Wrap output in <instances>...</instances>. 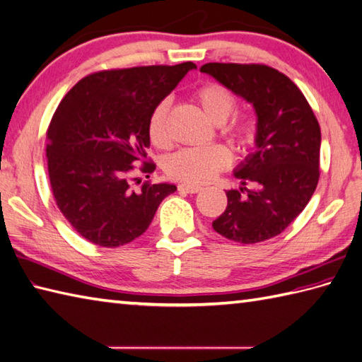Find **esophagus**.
<instances>
[{"label":"esophagus","mask_w":362,"mask_h":362,"mask_svg":"<svg viewBox=\"0 0 362 362\" xmlns=\"http://www.w3.org/2000/svg\"><path fill=\"white\" fill-rule=\"evenodd\" d=\"M179 191L180 192H188V194H196V192L202 191L200 187H197V185H179Z\"/></svg>","instance_id":"1"}]
</instances>
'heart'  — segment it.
Returning <instances> with one entry per match:
<instances>
[{
	"instance_id": "heart-1",
	"label": "heart",
	"mask_w": 362,
	"mask_h": 362,
	"mask_svg": "<svg viewBox=\"0 0 362 362\" xmlns=\"http://www.w3.org/2000/svg\"><path fill=\"white\" fill-rule=\"evenodd\" d=\"M196 97L205 115L214 124H223L236 107V98L233 97L231 92L216 83H208L202 86ZM168 112H170V100H162L149 115L148 134L156 146H166L170 143ZM228 134L239 146L248 148L256 141L257 128L253 122L240 120L230 126ZM231 162V151L226 146L214 145L179 149L177 153L166 157L163 168L165 173L175 180L189 185H202L211 182L217 174L226 170Z\"/></svg>"
}]
</instances>
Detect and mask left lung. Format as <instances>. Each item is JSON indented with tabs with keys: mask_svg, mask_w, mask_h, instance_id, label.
I'll list each match as a JSON object with an SVG mask.
<instances>
[{
	"mask_svg": "<svg viewBox=\"0 0 362 362\" xmlns=\"http://www.w3.org/2000/svg\"><path fill=\"white\" fill-rule=\"evenodd\" d=\"M200 72L245 98L257 115L256 151L234 171L242 187L226 191L228 205L213 228L245 245L272 239L316 189L321 128L313 109L295 83L270 66L206 63Z\"/></svg>",
	"mask_w": 362,
	"mask_h": 362,
	"instance_id": "1",
	"label": "left lung"
}]
</instances>
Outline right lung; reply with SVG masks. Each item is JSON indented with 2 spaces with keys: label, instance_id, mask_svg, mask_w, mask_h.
I'll use <instances>...</instances> for the list:
<instances>
[{
  "label": "right lung",
  "instance_id": "1",
  "mask_svg": "<svg viewBox=\"0 0 362 362\" xmlns=\"http://www.w3.org/2000/svg\"><path fill=\"white\" fill-rule=\"evenodd\" d=\"M191 69L196 64L187 62L94 72L58 105L46 132L50 188L66 221L90 243L114 248L137 239L177 189L136 187L134 163L145 174L156 170L145 151L149 115Z\"/></svg>",
  "mask_w": 362,
  "mask_h": 362
}]
</instances>
